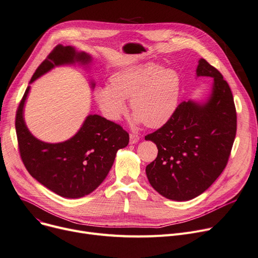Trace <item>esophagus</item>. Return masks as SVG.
<instances>
[{"mask_svg": "<svg viewBox=\"0 0 258 258\" xmlns=\"http://www.w3.org/2000/svg\"><path fill=\"white\" fill-rule=\"evenodd\" d=\"M140 140V137L137 134H131L130 135V144H135Z\"/></svg>", "mask_w": 258, "mask_h": 258, "instance_id": "esophagus-1", "label": "esophagus"}]
</instances>
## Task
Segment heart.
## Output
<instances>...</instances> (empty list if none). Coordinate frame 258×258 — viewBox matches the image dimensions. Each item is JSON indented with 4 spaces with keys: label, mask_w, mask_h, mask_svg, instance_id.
Returning a JSON list of instances; mask_svg holds the SVG:
<instances>
[{
    "label": "heart",
    "mask_w": 258,
    "mask_h": 258,
    "mask_svg": "<svg viewBox=\"0 0 258 258\" xmlns=\"http://www.w3.org/2000/svg\"><path fill=\"white\" fill-rule=\"evenodd\" d=\"M182 80L178 71L162 69L155 62L135 63L116 71L110 86L94 90V98L101 113L111 121H119L126 113V99L133 123L150 127L164 125L172 117L180 101Z\"/></svg>",
    "instance_id": "obj_1"
}]
</instances>
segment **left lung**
Here are the masks:
<instances>
[{"mask_svg":"<svg viewBox=\"0 0 258 258\" xmlns=\"http://www.w3.org/2000/svg\"><path fill=\"white\" fill-rule=\"evenodd\" d=\"M196 74L213 78L208 97L180 103L167 123L145 136L158 147L145 169L148 181L161 196L179 202L202 195L220 177L236 134L234 100L223 75L203 58Z\"/></svg>","mask_w":258,"mask_h":258,"instance_id":"1","label":"left lung"}]
</instances>
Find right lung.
I'll use <instances>...</instances> for the list:
<instances>
[{"label":"right lung","instance_id":"add662e5","mask_svg":"<svg viewBox=\"0 0 258 258\" xmlns=\"http://www.w3.org/2000/svg\"><path fill=\"white\" fill-rule=\"evenodd\" d=\"M92 56L73 46L58 45L39 64L30 85L55 67L79 63L89 67ZM95 87L91 80V88ZM27 87L17 111L16 130L23 163L32 177L56 195L77 199L90 195L106 178L120 148L130 141L128 134L105 118L88 115L73 137L58 143L35 138L24 118L25 103L30 92Z\"/></svg>","mask_w":258,"mask_h":258}]
</instances>
